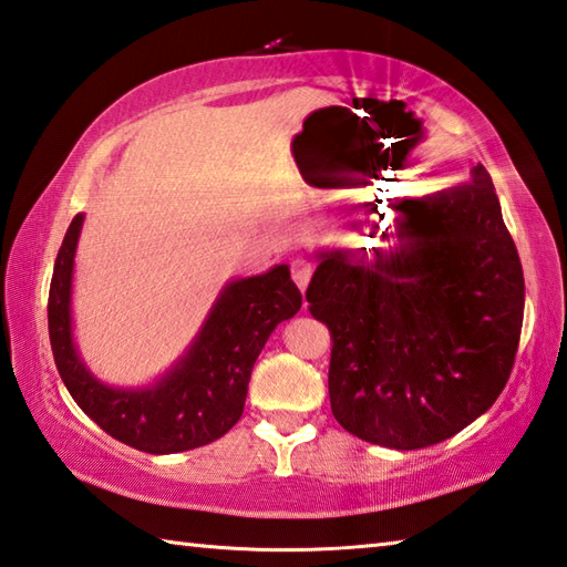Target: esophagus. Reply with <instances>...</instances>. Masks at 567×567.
I'll list each match as a JSON object with an SVG mask.
<instances>
[{
    "instance_id": "esophagus-1",
    "label": "esophagus",
    "mask_w": 567,
    "mask_h": 567,
    "mask_svg": "<svg viewBox=\"0 0 567 567\" xmlns=\"http://www.w3.org/2000/svg\"><path fill=\"white\" fill-rule=\"evenodd\" d=\"M312 270H315V267H312L310 260H295L292 262V280L302 292L307 290V285H310V280H312Z\"/></svg>"
}]
</instances>
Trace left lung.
<instances>
[{
	"label": "left lung",
	"instance_id": "obj_1",
	"mask_svg": "<svg viewBox=\"0 0 567 567\" xmlns=\"http://www.w3.org/2000/svg\"><path fill=\"white\" fill-rule=\"evenodd\" d=\"M388 247H320L307 287L328 324L330 405L364 443L417 450L493 408L520 342L525 280L483 165L390 205Z\"/></svg>",
	"mask_w": 567,
	"mask_h": 567
}]
</instances>
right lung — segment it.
<instances>
[{
	"label": "right lung",
	"mask_w": 567,
	"mask_h": 567,
	"mask_svg": "<svg viewBox=\"0 0 567 567\" xmlns=\"http://www.w3.org/2000/svg\"><path fill=\"white\" fill-rule=\"evenodd\" d=\"M84 215L56 255L50 285V340L64 388L104 433L142 453L172 455L223 437L243 417L249 375L267 338L302 307L290 267L225 282L187 350L150 385L124 388L92 375L74 342L72 282Z\"/></svg>",
	"instance_id": "1"
}]
</instances>
